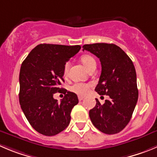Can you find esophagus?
<instances>
[{
    "instance_id": "1",
    "label": "esophagus",
    "mask_w": 157,
    "mask_h": 157,
    "mask_svg": "<svg viewBox=\"0 0 157 157\" xmlns=\"http://www.w3.org/2000/svg\"><path fill=\"white\" fill-rule=\"evenodd\" d=\"M83 98H84V97H83V96H78V100H79V101H82V100H83Z\"/></svg>"
}]
</instances>
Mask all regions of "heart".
Wrapping results in <instances>:
<instances>
[{
    "mask_svg": "<svg viewBox=\"0 0 157 157\" xmlns=\"http://www.w3.org/2000/svg\"><path fill=\"white\" fill-rule=\"evenodd\" d=\"M81 61L83 63V65L86 66V68H87L89 71H90L92 68H95L96 67V62H95V59L92 57V55H84L81 57ZM69 62H67L64 65V75H66L68 74V68H69ZM92 86V85L89 84V83H82V82H77L75 83L74 85L71 86L70 89H71V92H75V93L78 94V95H84L88 93L89 89Z\"/></svg>",
    "mask_w": 157,
    "mask_h": 157,
    "instance_id": "heart-1",
    "label": "heart"
}]
</instances>
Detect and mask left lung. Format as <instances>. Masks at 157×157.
<instances>
[{
  "instance_id": "8db88e82",
  "label": "left lung",
  "mask_w": 157,
  "mask_h": 157,
  "mask_svg": "<svg viewBox=\"0 0 157 157\" xmlns=\"http://www.w3.org/2000/svg\"><path fill=\"white\" fill-rule=\"evenodd\" d=\"M82 48L98 57L102 65L95 92L110 98L103 105L95 98L96 105L89 111V117L101 132L118 133L130 121L138 100L135 67L124 51L114 44H85Z\"/></svg>"
}]
</instances>
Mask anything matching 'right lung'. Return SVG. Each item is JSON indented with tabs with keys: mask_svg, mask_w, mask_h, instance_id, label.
Returning <instances> with one entry per match:
<instances>
[{
	"mask_svg": "<svg viewBox=\"0 0 157 157\" xmlns=\"http://www.w3.org/2000/svg\"><path fill=\"white\" fill-rule=\"evenodd\" d=\"M80 49V45L41 44L22 62L19 102L31 126L42 135L55 136L69 125L71 109L78 99L75 93L59 86L64 82V65ZM58 91L65 94L60 104L53 98Z\"/></svg>",
	"mask_w": 157,
	"mask_h": 157,
	"instance_id": "add662e5",
	"label": "right lung"
}]
</instances>
